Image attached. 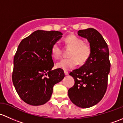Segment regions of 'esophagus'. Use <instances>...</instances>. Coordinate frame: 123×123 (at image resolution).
Returning <instances> with one entry per match:
<instances>
[{
    "mask_svg": "<svg viewBox=\"0 0 123 123\" xmlns=\"http://www.w3.org/2000/svg\"><path fill=\"white\" fill-rule=\"evenodd\" d=\"M64 74H65V75H68L69 74V72H67V71H64Z\"/></svg>",
    "mask_w": 123,
    "mask_h": 123,
    "instance_id": "obj_1",
    "label": "esophagus"
}]
</instances>
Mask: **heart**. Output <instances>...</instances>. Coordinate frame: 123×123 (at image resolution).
Returning <instances> with one entry per match:
<instances>
[{
    "mask_svg": "<svg viewBox=\"0 0 123 123\" xmlns=\"http://www.w3.org/2000/svg\"><path fill=\"white\" fill-rule=\"evenodd\" d=\"M64 43L67 48L71 49L69 53L70 57L58 62L56 64L58 68L66 70H70L74 68L78 63L83 64L88 61L92 53V49L89 44L84 43L82 38L74 35L66 37ZM62 52L60 45L57 43H54L51 47V54L53 57L59 59L62 56Z\"/></svg>",
    "mask_w": 123,
    "mask_h": 123,
    "instance_id": "b5f03b06",
    "label": "heart"
}]
</instances>
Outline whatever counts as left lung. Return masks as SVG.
I'll return each instance as SVG.
<instances>
[{"label":"left lung","mask_w":123,"mask_h":123,"mask_svg":"<svg viewBox=\"0 0 123 123\" xmlns=\"http://www.w3.org/2000/svg\"><path fill=\"white\" fill-rule=\"evenodd\" d=\"M78 34L88 40L92 53L82 66L69 74L74 85L68 90V95L74 105L87 108L98 104L105 93L111 64L108 45L97 30L90 28L79 30Z\"/></svg>","instance_id":"left-lung-1"}]
</instances>
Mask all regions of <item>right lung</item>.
Returning <instances> with one entry per match:
<instances>
[{
  "label": "right lung",
  "instance_id": "1",
  "mask_svg": "<svg viewBox=\"0 0 123 123\" xmlns=\"http://www.w3.org/2000/svg\"><path fill=\"white\" fill-rule=\"evenodd\" d=\"M57 31L37 30L19 44L13 59L12 82L21 99L31 105L49 101L55 84L64 78L63 69L51 70V47L61 38Z\"/></svg>",
  "mask_w": 123,
  "mask_h": 123
}]
</instances>
